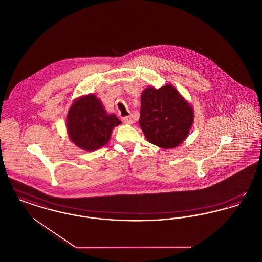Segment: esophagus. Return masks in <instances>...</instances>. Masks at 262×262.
Instances as JSON below:
<instances>
[{"mask_svg":"<svg viewBox=\"0 0 262 262\" xmlns=\"http://www.w3.org/2000/svg\"><path fill=\"white\" fill-rule=\"evenodd\" d=\"M123 121H124L125 124H127V125H133V124H134V121H133V119H132L130 116L125 117V118L123 119Z\"/></svg>","mask_w":262,"mask_h":262,"instance_id":"obj_1","label":"esophagus"}]
</instances>
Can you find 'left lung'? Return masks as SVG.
I'll return each mask as SVG.
<instances>
[{
    "mask_svg": "<svg viewBox=\"0 0 262 262\" xmlns=\"http://www.w3.org/2000/svg\"><path fill=\"white\" fill-rule=\"evenodd\" d=\"M139 125L150 143L164 149L179 146L194 121V110L172 85L148 86L141 93Z\"/></svg>",
    "mask_w": 262,
    "mask_h": 262,
    "instance_id": "obj_1",
    "label": "left lung"
}]
</instances>
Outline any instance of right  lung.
<instances>
[{"instance_id": "add662e5", "label": "right lung", "mask_w": 262, "mask_h": 262, "mask_svg": "<svg viewBox=\"0 0 262 262\" xmlns=\"http://www.w3.org/2000/svg\"><path fill=\"white\" fill-rule=\"evenodd\" d=\"M122 124L115 114H108L95 94L76 98L66 120L71 141L80 149L92 152L109 142L115 126Z\"/></svg>"}]
</instances>
